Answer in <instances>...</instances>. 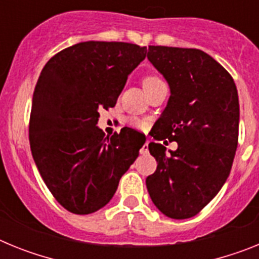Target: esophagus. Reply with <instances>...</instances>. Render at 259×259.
<instances>
[{
    "instance_id": "obj_1",
    "label": "esophagus",
    "mask_w": 259,
    "mask_h": 259,
    "mask_svg": "<svg viewBox=\"0 0 259 259\" xmlns=\"http://www.w3.org/2000/svg\"><path fill=\"white\" fill-rule=\"evenodd\" d=\"M146 153H149V150H148V141L144 144L143 148L140 149V154H146Z\"/></svg>"
}]
</instances>
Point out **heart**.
Returning <instances> with one entry per match:
<instances>
[{
    "label": "heart",
    "instance_id": "b5f03b06",
    "mask_svg": "<svg viewBox=\"0 0 259 259\" xmlns=\"http://www.w3.org/2000/svg\"><path fill=\"white\" fill-rule=\"evenodd\" d=\"M155 81H161V79L157 76H148L145 80H144V85L155 83ZM131 124L134 125L135 128H139V130H143V128H145V123H144L143 120H140V119H132Z\"/></svg>",
    "mask_w": 259,
    "mask_h": 259
}]
</instances>
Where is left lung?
<instances>
[{"mask_svg":"<svg viewBox=\"0 0 259 259\" xmlns=\"http://www.w3.org/2000/svg\"><path fill=\"white\" fill-rule=\"evenodd\" d=\"M148 59L166 79L170 98L150 135L178 149L150 143L158 166L146 178L157 209L192 218L218 194L230 175L239 139V96L232 76L200 49L153 47Z\"/></svg>","mask_w":259,"mask_h":259,"instance_id":"1","label":"left lung"}]
</instances>
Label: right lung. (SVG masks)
Here are the masks:
<instances>
[{"label":"right lung","instance_id":"right-lung-1","mask_svg":"<svg viewBox=\"0 0 259 259\" xmlns=\"http://www.w3.org/2000/svg\"><path fill=\"white\" fill-rule=\"evenodd\" d=\"M146 48L85 41L48 61L38 76L29 119V145L41 178L68 211L85 215L113 198L145 137L123 128L105 136L100 110L115 106Z\"/></svg>","mask_w":259,"mask_h":259}]
</instances>
